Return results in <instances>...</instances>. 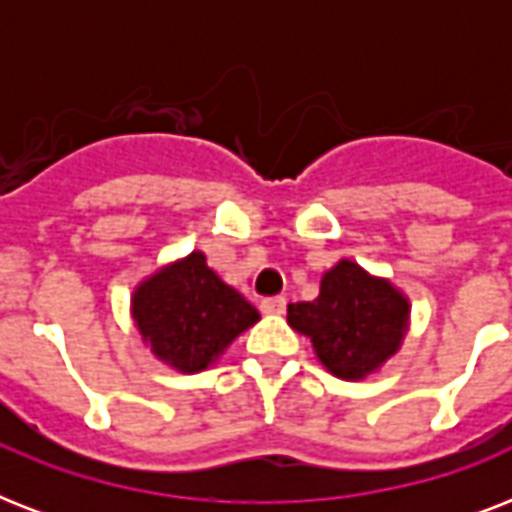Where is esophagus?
Instances as JSON below:
<instances>
[{"instance_id":"1","label":"esophagus","mask_w":512,"mask_h":512,"mask_svg":"<svg viewBox=\"0 0 512 512\" xmlns=\"http://www.w3.org/2000/svg\"><path fill=\"white\" fill-rule=\"evenodd\" d=\"M260 308H263V313L279 316V313H284V308H287V300H284V297H281V295L263 297V303H260Z\"/></svg>"}]
</instances>
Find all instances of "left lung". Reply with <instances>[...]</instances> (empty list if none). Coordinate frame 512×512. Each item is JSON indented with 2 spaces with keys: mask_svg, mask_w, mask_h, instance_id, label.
<instances>
[{
  "mask_svg": "<svg viewBox=\"0 0 512 512\" xmlns=\"http://www.w3.org/2000/svg\"><path fill=\"white\" fill-rule=\"evenodd\" d=\"M289 327L311 337L321 364L340 380H364L404 342L409 300L388 279L340 260L321 276L319 297L287 308Z\"/></svg>",
  "mask_w": 512,
  "mask_h": 512,
  "instance_id": "left-lung-1",
  "label": "left lung"
}]
</instances>
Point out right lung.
I'll return each mask as SVG.
<instances>
[{
  "label": "right lung",
  "instance_id": "right-lung-1",
  "mask_svg": "<svg viewBox=\"0 0 512 512\" xmlns=\"http://www.w3.org/2000/svg\"><path fill=\"white\" fill-rule=\"evenodd\" d=\"M132 319L159 361L193 374L215 364L260 313L209 268L204 252H191L140 281Z\"/></svg>",
  "mask_w": 512,
  "mask_h": 512
}]
</instances>
